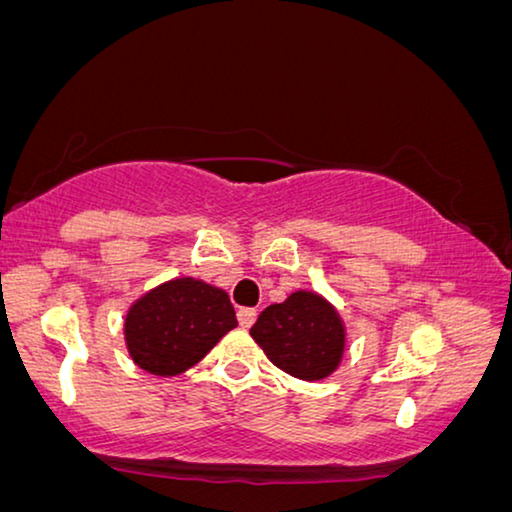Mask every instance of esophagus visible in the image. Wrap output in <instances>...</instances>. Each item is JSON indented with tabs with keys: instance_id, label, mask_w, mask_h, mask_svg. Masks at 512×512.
<instances>
[{
	"instance_id": "esophagus-1",
	"label": "esophagus",
	"mask_w": 512,
	"mask_h": 512,
	"mask_svg": "<svg viewBox=\"0 0 512 512\" xmlns=\"http://www.w3.org/2000/svg\"><path fill=\"white\" fill-rule=\"evenodd\" d=\"M239 324L243 326V329H250V326L255 324V319H257V310L255 308H241L239 310Z\"/></svg>"
}]
</instances>
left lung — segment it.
<instances>
[{"mask_svg": "<svg viewBox=\"0 0 512 512\" xmlns=\"http://www.w3.org/2000/svg\"><path fill=\"white\" fill-rule=\"evenodd\" d=\"M273 365L305 381L329 377L345 352V326L322 296L294 292L273 303L250 329Z\"/></svg>", "mask_w": 512, "mask_h": 512, "instance_id": "8db88e82", "label": "left lung"}]
</instances>
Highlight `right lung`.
I'll return each instance as SVG.
<instances>
[{
	"mask_svg": "<svg viewBox=\"0 0 512 512\" xmlns=\"http://www.w3.org/2000/svg\"><path fill=\"white\" fill-rule=\"evenodd\" d=\"M236 326L223 289L179 278L144 294L126 317V345L142 370L174 377L193 368Z\"/></svg>",
	"mask_w": 512,
	"mask_h": 512,
	"instance_id": "obj_1",
	"label": "right lung"
}]
</instances>
